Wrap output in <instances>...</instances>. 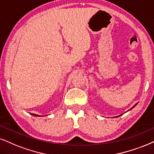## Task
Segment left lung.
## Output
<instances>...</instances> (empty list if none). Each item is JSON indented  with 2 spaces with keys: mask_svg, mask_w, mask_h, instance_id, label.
<instances>
[{
  "mask_svg": "<svg viewBox=\"0 0 154 154\" xmlns=\"http://www.w3.org/2000/svg\"><path fill=\"white\" fill-rule=\"evenodd\" d=\"M136 105H135V106H134V107H135V106H136ZM134 107H132V108H131V109L130 110H131V109H133V108H134Z\"/></svg>",
  "mask_w": 154,
  "mask_h": 154,
  "instance_id": "left-lung-1",
  "label": "left lung"
}]
</instances>
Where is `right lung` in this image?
Returning <instances> with one entry per match:
<instances>
[{"instance_id": "add662e5", "label": "right lung", "mask_w": 154, "mask_h": 154, "mask_svg": "<svg viewBox=\"0 0 154 154\" xmlns=\"http://www.w3.org/2000/svg\"><path fill=\"white\" fill-rule=\"evenodd\" d=\"M31 115H33V116H38V115H36V114H34V113H32Z\"/></svg>"}]
</instances>
